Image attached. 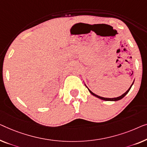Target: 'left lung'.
Segmentation results:
<instances>
[{
    "instance_id": "obj_1",
    "label": "left lung",
    "mask_w": 147,
    "mask_h": 147,
    "mask_svg": "<svg viewBox=\"0 0 147 147\" xmlns=\"http://www.w3.org/2000/svg\"><path fill=\"white\" fill-rule=\"evenodd\" d=\"M134 82H135V80H134V81H133V84H131V86H130V88H129V89H128V90H127L126 92L125 93H123V95H121V96H119V97H114V98H107V97H101V96H99V95H96V94H95L94 93H93L92 91H91L90 89H89L88 87H87V86L86 84H85V86H86V87H87V88L88 89V90H89V92H90V93H91V94H92L93 96H95V97H97V98H99V99H102V100H104V101H119V100H120V99H123V97H124L125 95H126L127 93H129V90H130L131 89V87H132V86H133V84H134Z\"/></svg>"
}]
</instances>
